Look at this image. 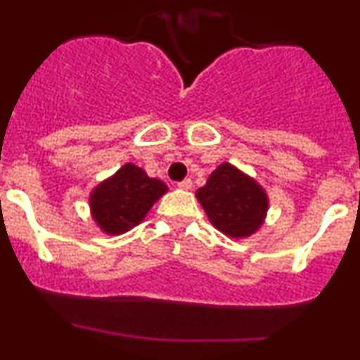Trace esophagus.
<instances>
[{
  "label": "esophagus",
  "mask_w": 360,
  "mask_h": 360,
  "mask_svg": "<svg viewBox=\"0 0 360 360\" xmlns=\"http://www.w3.org/2000/svg\"><path fill=\"white\" fill-rule=\"evenodd\" d=\"M177 186H179L181 190H191V186H193V181L184 179V181H181V183H177Z\"/></svg>",
  "instance_id": "1"
}]
</instances>
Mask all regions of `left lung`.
<instances>
[{
	"instance_id": "1",
	"label": "left lung",
	"mask_w": 360,
	"mask_h": 360,
	"mask_svg": "<svg viewBox=\"0 0 360 360\" xmlns=\"http://www.w3.org/2000/svg\"><path fill=\"white\" fill-rule=\"evenodd\" d=\"M197 198L210 223L231 238L250 237L266 217L268 195L263 188L226 162L210 174L205 186L198 188Z\"/></svg>"
}]
</instances>
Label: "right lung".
<instances>
[{
    "label": "right lung",
    "mask_w": 360,
    "mask_h": 360,
    "mask_svg": "<svg viewBox=\"0 0 360 360\" xmlns=\"http://www.w3.org/2000/svg\"><path fill=\"white\" fill-rule=\"evenodd\" d=\"M167 190L165 183L150 177L141 167L125 163L92 190L89 198L92 217L104 233L122 235L137 226Z\"/></svg>",
    "instance_id": "right-lung-1"
}]
</instances>
